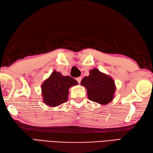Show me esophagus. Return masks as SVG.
I'll use <instances>...</instances> for the list:
<instances>
[{
  "instance_id": "esophagus-1",
  "label": "esophagus",
  "mask_w": 153,
  "mask_h": 153,
  "mask_svg": "<svg viewBox=\"0 0 153 153\" xmlns=\"http://www.w3.org/2000/svg\"><path fill=\"white\" fill-rule=\"evenodd\" d=\"M76 81L78 82H79V84L80 83V82H81V80H82V77H78V78H76Z\"/></svg>"
}]
</instances>
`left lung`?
Listing matches in <instances>:
<instances>
[{
  "instance_id": "8db88e82",
  "label": "left lung",
  "mask_w": 153,
  "mask_h": 153,
  "mask_svg": "<svg viewBox=\"0 0 153 153\" xmlns=\"http://www.w3.org/2000/svg\"><path fill=\"white\" fill-rule=\"evenodd\" d=\"M80 84L86 88L88 99L91 101L105 105L114 97L116 89L114 80L97 69L89 71V75L85 76Z\"/></svg>"
}]
</instances>
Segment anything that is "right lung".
<instances>
[{"instance_id": "obj_1", "label": "right lung", "mask_w": 153, "mask_h": 153, "mask_svg": "<svg viewBox=\"0 0 153 153\" xmlns=\"http://www.w3.org/2000/svg\"><path fill=\"white\" fill-rule=\"evenodd\" d=\"M76 84L77 81L73 78L64 76L59 72L54 71L42 85L44 103L51 107H55L67 102L69 88Z\"/></svg>"}]
</instances>
